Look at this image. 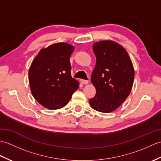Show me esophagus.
<instances>
[{"label": "esophagus", "instance_id": "34e87169", "mask_svg": "<svg viewBox=\"0 0 161 161\" xmlns=\"http://www.w3.org/2000/svg\"><path fill=\"white\" fill-rule=\"evenodd\" d=\"M81 82L83 84H88V81L85 80H81Z\"/></svg>", "mask_w": 161, "mask_h": 161}]
</instances>
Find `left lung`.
I'll return each instance as SVG.
<instances>
[{
  "label": "left lung",
  "mask_w": 161,
  "mask_h": 161,
  "mask_svg": "<svg viewBox=\"0 0 161 161\" xmlns=\"http://www.w3.org/2000/svg\"><path fill=\"white\" fill-rule=\"evenodd\" d=\"M96 64L91 75L96 94L89 103L94 110L111 113L117 109L131 93L134 69L126 50L111 40L95 43Z\"/></svg>",
  "instance_id": "1"
}]
</instances>
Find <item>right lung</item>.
Segmentation results:
<instances>
[{
    "label": "right lung",
    "instance_id": "right-lung-1",
    "mask_svg": "<svg viewBox=\"0 0 161 161\" xmlns=\"http://www.w3.org/2000/svg\"><path fill=\"white\" fill-rule=\"evenodd\" d=\"M74 46L56 43L43 47L33 60L28 76L35 100L50 110L59 109L70 101L80 83L71 77L70 57Z\"/></svg>",
    "mask_w": 161,
    "mask_h": 161
}]
</instances>
